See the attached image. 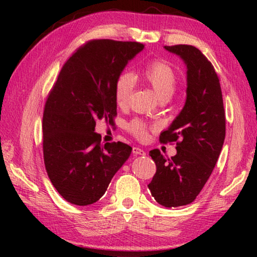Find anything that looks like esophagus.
I'll use <instances>...</instances> for the list:
<instances>
[{"label":"esophagus","instance_id":"1","mask_svg":"<svg viewBox=\"0 0 257 257\" xmlns=\"http://www.w3.org/2000/svg\"><path fill=\"white\" fill-rule=\"evenodd\" d=\"M133 154L134 155H145V151L139 149V147H133Z\"/></svg>","mask_w":257,"mask_h":257}]
</instances>
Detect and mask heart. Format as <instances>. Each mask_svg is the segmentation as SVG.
<instances>
[{
	"instance_id": "heart-1",
	"label": "heart",
	"mask_w": 257,
	"mask_h": 257,
	"mask_svg": "<svg viewBox=\"0 0 257 257\" xmlns=\"http://www.w3.org/2000/svg\"><path fill=\"white\" fill-rule=\"evenodd\" d=\"M143 77L146 80L161 101L170 99L175 94L178 86L177 73L172 67L163 60H155L143 71ZM135 88V77L132 72L123 71L116 77L114 82V99L118 106L124 107L129 103L130 96ZM127 130L138 139L145 138L147 124L141 119H134L128 122Z\"/></svg>"
}]
</instances>
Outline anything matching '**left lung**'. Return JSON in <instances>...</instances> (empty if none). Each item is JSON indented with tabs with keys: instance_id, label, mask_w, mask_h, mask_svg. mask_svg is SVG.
<instances>
[{
	"instance_id": "left-lung-1",
	"label": "left lung",
	"mask_w": 257,
	"mask_h": 257,
	"mask_svg": "<svg viewBox=\"0 0 257 257\" xmlns=\"http://www.w3.org/2000/svg\"><path fill=\"white\" fill-rule=\"evenodd\" d=\"M187 66V99L179 115L160 135L163 144L176 143L171 159L160 150L150 155L156 172L149 184L152 196L165 207L190 204L210 178L225 137V112L214 67L191 45L164 46Z\"/></svg>"
}]
</instances>
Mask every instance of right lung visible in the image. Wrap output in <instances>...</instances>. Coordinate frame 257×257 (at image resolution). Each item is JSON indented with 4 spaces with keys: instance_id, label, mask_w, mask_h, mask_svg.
I'll return each instance as SVG.
<instances>
[{
    "instance_id": "add662e5",
    "label": "right lung",
    "mask_w": 257,
    "mask_h": 257,
    "mask_svg": "<svg viewBox=\"0 0 257 257\" xmlns=\"http://www.w3.org/2000/svg\"><path fill=\"white\" fill-rule=\"evenodd\" d=\"M138 42L92 40L69 58L47 95L43 113V155L52 185L69 203L101 198L132 147L102 144L96 121L114 122V82L128 61L144 49Z\"/></svg>"
}]
</instances>
